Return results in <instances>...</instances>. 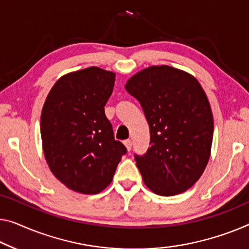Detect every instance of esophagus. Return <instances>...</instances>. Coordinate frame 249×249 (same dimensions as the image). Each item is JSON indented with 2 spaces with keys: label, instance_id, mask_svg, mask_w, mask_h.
<instances>
[{
  "label": "esophagus",
  "instance_id": "obj_1",
  "mask_svg": "<svg viewBox=\"0 0 249 249\" xmlns=\"http://www.w3.org/2000/svg\"><path fill=\"white\" fill-rule=\"evenodd\" d=\"M124 144H125V146H126V148H127V151H131V148H132V140H126V141H124Z\"/></svg>",
  "mask_w": 249,
  "mask_h": 249
}]
</instances>
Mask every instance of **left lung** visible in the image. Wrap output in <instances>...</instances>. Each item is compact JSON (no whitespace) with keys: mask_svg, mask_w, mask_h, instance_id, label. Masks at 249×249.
I'll use <instances>...</instances> for the list:
<instances>
[{"mask_svg":"<svg viewBox=\"0 0 249 249\" xmlns=\"http://www.w3.org/2000/svg\"><path fill=\"white\" fill-rule=\"evenodd\" d=\"M125 89L140 102L150 127L151 146L135 155L143 182L163 196L187 191L205 171L213 144V112L201 85L162 65L136 72Z\"/></svg>","mask_w":249,"mask_h":249,"instance_id":"1","label":"left lung"}]
</instances>
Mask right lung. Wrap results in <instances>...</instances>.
I'll use <instances>...</instances> for the list:
<instances>
[{"label":"right lung","mask_w":249,"mask_h":249,"mask_svg":"<svg viewBox=\"0 0 249 249\" xmlns=\"http://www.w3.org/2000/svg\"><path fill=\"white\" fill-rule=\"evenodd\" d=\"M115 72L89 67L55 81L41 112L42 148L53 176L70 190L96 195L112 182L126 147L105 115Z\"/></svg>","instance_id":"1"}]
</instances>
